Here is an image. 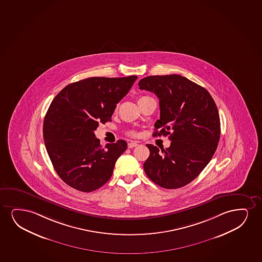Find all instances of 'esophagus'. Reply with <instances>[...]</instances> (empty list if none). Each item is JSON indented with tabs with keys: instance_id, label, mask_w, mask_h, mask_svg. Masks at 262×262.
Listing matches in <instances>:
<instances>
[{
	"instance_id": "obj_1",
	"label": "esophagus",
	"mask_w": 262,
	"mask_h": 262,
	"mask_svg": "<svg viewBox=\"0 0 262 262\" xmlns=\"http://www.w3.org/2000/svg\"><path fill=\"white\" fill-rule=\"evenodd\" d=\"M139 144L138 142H135V141H130V142L128 143V147L129 148H133V147H135V146H138Z\"/></svg>"
}]
</instances>
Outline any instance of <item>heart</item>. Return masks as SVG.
I'll list each match as a JSON object with an SVG mask.
<instances>
[{
  "mask_svg": "<svg viewBox=\"0 0 262 262\" xmlns=\"http://www.w3.org/2000/svg\"><path fill=\"white\" fill-rule=\"evenodd\" d=\"M145 98H147V96H142V97H140L139 99H138V102L140 101V100H142L143 99H145ZM127 133L129 134V135H135V132H134V130H129Z\"/></svg>",
  "mask_w": 262,
  "mask_h": 262,
  "instance_id": "b5f03b06",
  "label": "heart"
}]
</instances>
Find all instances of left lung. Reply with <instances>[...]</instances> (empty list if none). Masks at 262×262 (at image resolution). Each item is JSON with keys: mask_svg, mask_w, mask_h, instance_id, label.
<instances>
[{"mask_svg": "<svg viewBox=\"0 0 262 262\" xmlns=\"http://www.w3.org/2000/svg\"><path fill=\"white\" fill-rule=\"evenodd\" d=\"M140 90L158 97L160 119L154 136H167L170 146L160 152L147 144L144 163L146 176L160 187L176 189L201 173L214 155L221 137L217 105L204 87L179 75H150L139 82Z\"/></svg>", "mask_w": 262, "mask_h": 262, "instance_id": "left-lung-1", "label": "left lung"}]
</instances>
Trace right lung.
<instances>
[{"instance_id": "add662e5", "label": "right lung", "mask_w": 262, "mask_h": 262, "mask_svg": "<svg viewBox=\"0 0 262 262\" xmlns=\"http://www.w3.org/2000/svg\"><path fill=\"white\" fill-rule=\"evenodd\" d=\"M137 78L84 79L66 86L52 100L45 117L43 139L55 170L68 186L89 193L112 176L127 143L119 140L102 147L94 130L111 120L116 104Z\"/></svg>"}]
</instances>
